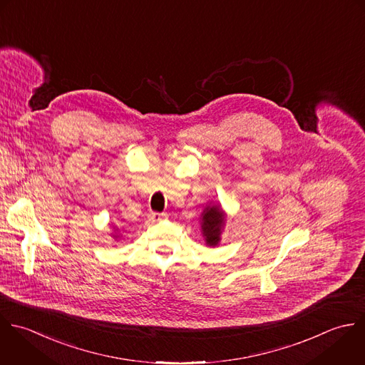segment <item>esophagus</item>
<instances>
[{
	"label": "esophagus",
	"mask_w": 365,
	"mask_h": 365,
	"mask_svg": "<svg viewBox=\"0 0 365 365\" xmlns=\"http://www.w3.org/2000/svg\"><path fill=\"white\" fill-rule=\"evenodd\" d=\"M168 217V215L166 213H158V212H152L150 215H149V220L150 222H153V223H156V222H160V220H163V219H166Z\"/></svg>",
	"instance_id": "34e87169"
}]
</instances>
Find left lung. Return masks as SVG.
<instances>
[{
  "mask_svg": "<svg viewBox=\"0 0 365 365\" xmlns=\"http://www.w3.org/2000/svg\"><path fill=\"white\" fill-rule=\"evenodd\" d=\"M202 216H203L202 230H203V236L206 237V243L209 246H216L220 240V232L225 223V215L217 206H213V207H206Z\"/></svg>",
  "mask_w": 365,
  "mask_h": 365,
  "instance_id": "8db88e82",
  "label": "left lung"
}]
</instances>
